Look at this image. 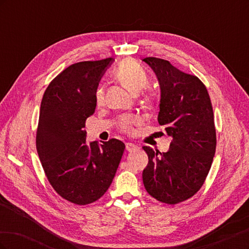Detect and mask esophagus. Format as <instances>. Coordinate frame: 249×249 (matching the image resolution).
Returning <instances> with one entry per match:
<instances>
[{"instance_id":"obj_1","label":"esophagus","mask_w":249,"mask_h":249,"mask_svg":"<svg viewBox=\"0 0 249 249\" xmlns=\"http://www.w3.org/2000/svg\"><path fill=\"white\" fill-rule=\"evenodd\" d=\"M125 148H126V150L127 152H137V150H139V146L138 145H136V144H134V143H132V142H126L125 143Z\"/></svg>"}]
</instances>
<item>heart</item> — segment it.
<instances>
[{
	"label": "heart",
	"instance_id": "1",
	"mask_svg": "<svg viewBox=\"0 0 249 249\" xmlns=\"http://www.w3.org/2000/svg\"><path fill=\"white\" fill-rule=\"evenodd\" d=\"M115 79L125 87L132 93H139L143 89H145L149 84V77L147 72L142 67L135 62L134 60L125 59L120 62L114 70ZM154 101V94L152 92H145L142 95L141 102L145 105L152 104ZM95 102L97 105L104 103V89L99 87L95 90ZM138 119L133 115H124L119 120V125L122 130L129 132L132 125L137 124Z\"/></svg>",
	"mask_w": 249,
	"mask_h": 249
}]
</instances>
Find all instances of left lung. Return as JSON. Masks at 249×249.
Here are the masks:
<instances>
[{
	"label": "left lung",
	"instance_id": "1",
	"mask_svg": "<svg viewBox=\"0 0 249 249\" xmlns=\"http://www.w3.org/2000/svg\"><path fill=\"white\" fill-rule=\"evenodd\" d=\"M143 61L160 85L158 123L172 138L166 153L142 147L148 156L143 184L157 200L176 205L200 189L212 165L216 149L212 104L197 77L180 71L167 60L147 57Z\"/></svg>",
	"mask_w": 249,
	"mask_h": 249
}]
</instances>
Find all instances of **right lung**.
Instances as JSON below:
<instances>
[{
    "label": "right lung",
    "mask_w": 249,
    "mask_h": 249,
    "mask_svg": "<svg viewBox=\"0 0 249 249\" xmlns=\"http://www.w3.org/2000/svg\"><path fill=\"white\" fill-rule=\"evenodd\" d=\"M114 61H83L65 69L43 94L36 148L50 184L76 205H88L106 193L118 168L124 143L110 139L86 143V119L94 113L95 90Z\"/></svg>",
    "instance_id": "obj_1"
}]
</instances>
